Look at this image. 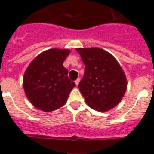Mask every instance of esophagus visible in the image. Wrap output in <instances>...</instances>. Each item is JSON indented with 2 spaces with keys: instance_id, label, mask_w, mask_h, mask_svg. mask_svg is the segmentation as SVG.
<instances>
[{
  "instance_id": "34e87169",
  "label": "esophagus",
  "mask_w": 154,
  "mask_h": 154,
  "mask_svg": "<svg viewBox=\"0 0 154 154\" xmlns=\"http://www.w3.org/2000/svg\"><path fill=\"white\" fill-rule=\"evenodd\" d=\"M79 82H80V78H77V80L75 81V84L77 86V85L79 84Z\"/></svg>"
}]
</instances>
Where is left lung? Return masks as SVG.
<instances>
[{
	"instance_id": "obj_1",
	"label": "left lung",
	"mask_w": 154,
	"mask_h": 154,
	"mask_svg": "<svg viewBox=\"0 0 154 154\" xmlns=\"http://www.w3.org/2000/svg\"><path fill=\"white\" fill-rule=\"evenodd\" d=\"M85 65L78 85L86 103L93 110L106 112L121 101L127 89V78L113 55L100 48H77Z\"/></svg>"
}]
</instances>
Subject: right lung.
Listing matches in <instances>:
<instances>
[{
  "label": "right lung",
  "instance_id": "right-lung-1",
  "mask_svg": "<svg viewBox=\"0 0 154 154\" xmlns=\"http://www.w3.org/2000/svg\"><path fill=\"white\" fill-rule=\"evenodd\" d=\"M69 54L67 48L48 49L35 57L26 68L23 87L25 96L35 108L51 112L67 102L75 87L63 65Z\"/></svg>",
  "mask_w": 154,
  "mask_h": 154
}]
</instances>
